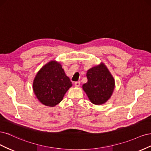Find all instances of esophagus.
<instances>
[{"instance_id":"1","label":"esophagus","mask_w":151,"mask_h":151,"mask_svg":"<svg viewBox=\"0 0 151 151\" xmlns=\"http://www.w3.org/2000/svg\"><path fill=\"white\" fill-rule=\"evenodd\" d=\"M80 84H81L80 82H76V83H74V85L76 87H79Z\"/></svg>"}]
</instances>
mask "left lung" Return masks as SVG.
<instances>
[{
  "instance_id": "8db88e82",
  "label": "left lung",
  "mask_w": 151,
  "mask_h": 151,
  "mask_svg": "<svg viewBox=\"0 0 151 151\" xmlns=\"http://www.w3.org/2000/svg\"><path fill=\"white\" fill-rule=\"evenodd\" d=\"M88 82L83 89L94 104H104L111 98L115 89V81L108 68L103 62L91 68L86 74Z\"/></svg>"
}]
</instances>
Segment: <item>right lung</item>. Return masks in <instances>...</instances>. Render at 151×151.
<instances>
[{
    "label": "right lung",
    "instance_id": "right-lung-1",
    "mask_svg": "<svg viewBox=\"0 0 151 151\" xmlns=\"http://www.w3.org/2000/svg\"><path fill=\"white\" fill-rule=\"evenodd\" d=\"M72 84L56 60H51L37 72L33 83L35 96L41 103L54 107L60 103Z\"/></svg>",
    "mask_w": 151,
    "mask_h": 151
}]
</instances>
